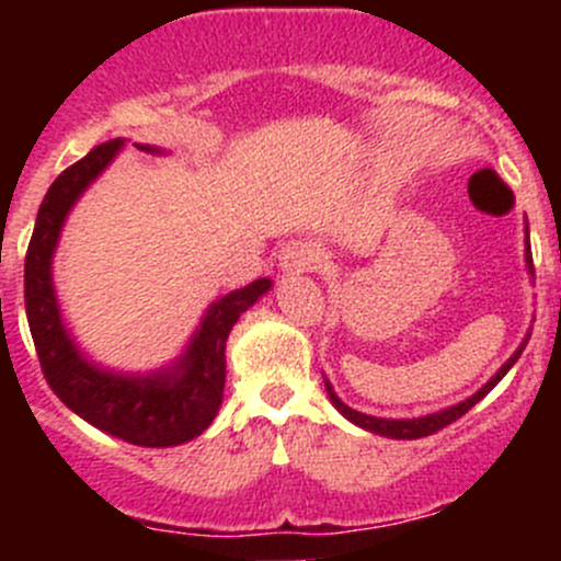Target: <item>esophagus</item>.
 <instances>
[{"label":"esophagus","instance_id":"34e87169","mask_svg":"<svg viewBox=\"0 0 561 561\" xmlns=\"http://www.w3.org/2000/svg\"><path fill=\"white\" fill-rule=\"evenodd\" d=\"M317 265H320V249L312 241H290L282 247L279 268L285 274H304V271H314Z\"/></svg>","mask_w":561,"mask_h":561}]
</instances>
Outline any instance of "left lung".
Returning <instances> with one entry per match:
<instances>
[{"label": "left lung", "mask_w": 561, "mask_h": 561, "mask_svg": "<svg viewBox=\"0 0 561 561\" xmlns=\"http://www.w3.org/2000/svg\"><path fill=\"white\" fill-rule=\"evenodd\" d=\"M524 257H526V265H529V274H535V268H531L529 228H526V252H524ZM526 342H529V333H526V339H524V342H522V347H518L516 353H513L511 358H507V364L502 366V369L496 371V375L491 377V380L485 382V386L480 388L478 393H474V396H469V399H467V401H461V404H454V407H448V410L432 412V415H423V417H410V421H390V417H375V415H366V412H358V410H353V407H347V404H344V401L339 399L336 393H333L331 382L325 380L328 399H331V404L336 407V410L342 412V415L347 417V421H353L355 426L366 428V432H375V434H380V437H390V439H417V437H428V434L439 432V428L450 426V423L458 421V417H461V415H467V412L472 410V407L478 404V401L483 399V396L489 393V390L494 388L496 382H500L502 377L507 375V371H511V366L516 364L518 358H522V353H524Z\"/></svg>", "instance_id": "obj_1"}]
</instances>
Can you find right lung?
Segmentation results:
<instances>
[{"mask_svg":"<svg viewBox=\"0 0 561 561\" xmlns=\"http://www.w3.org/2000/svg\"><path fill=\"white\" fill-rule=\"evenodd\" d=\"M122 146V138L94 146L45 192L24 263L26 320L45 380L76 415L129 445L171 448L195 439L217 417L225 390V344L239 317L271 290V279H254L211 304L184 355L168 369L116 375L83 358L61 322L50 263L70 208ZM138 149L160 154L154 146Z\"/></svg>","mask_w":561,"mask_h":561,"instance_id":"right-lung-1","label":"right lung"}]
</instances>
